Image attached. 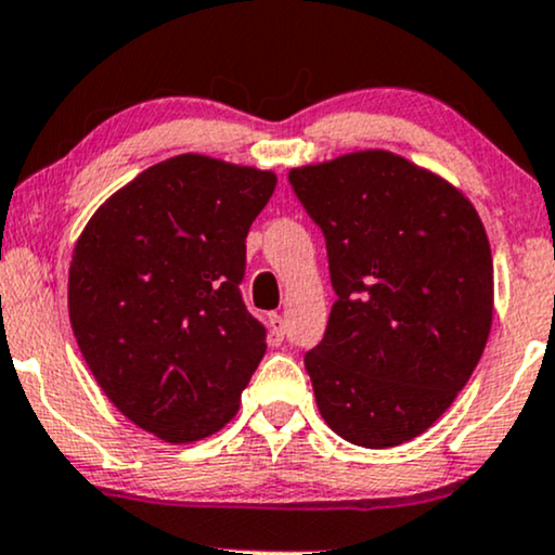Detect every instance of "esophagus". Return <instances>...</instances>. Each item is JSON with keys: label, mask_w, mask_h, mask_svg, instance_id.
Listing matches in <instances>:
<instances>
[{"label": "esophagus", "mask_w": 555, "mask_h": 555, "mask_svg": "<svg viewBox=\"0 0 555 555\" xmlns=\"http://www.w3.org/2000/svg\"><path fill=\"white\" fill-rule=\"evenodd\" d=\"M267 324H270L272 339L283 341V337H285V319L280 317V313H270V319H267Z\"/></svg>", "instance_id": "34e87169"}]
</instances>
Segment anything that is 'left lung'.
<instances>
[{"instance_id":"obj_1","label":"left lung","mask_w":555,"mask_h":555,"mask_svg":"<svg viewBox=\"0 0 555 555\" xmlns=\"http://www.w3.org/2000/svg\"><path fill=\"white\" fill-rule=\"evenodd\" d=\"M326 238L337 304L306 354L324 422L396 448L444 414L487 347L494 262L474 203L386 149L291 169Z\"/></svg>"}]
</instances>
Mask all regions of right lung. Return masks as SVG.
Masks as SVG:
<instances>
[{"label": "right lung", "mask_w": 555, "mask_h": 555, "mask_svg": "<svg viewBox=\"0 0 555 555\" xmlns=\"http://www.w3.org/2000/svg\"><path fill=\"white\" fill-rule=\"evenodd\" d=\"M278 175L164 159L94 210L68 264V319L94 380L164 442L216 435L267 350L246 311V234Z\"/></svg>", "instance_id": "add662e5"}]
</instances>
